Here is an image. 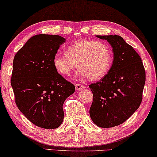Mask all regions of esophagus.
<instances>
[{
    "mask_svg": "<svg viewBox=\"0 0 157 157\" xmlns=\"http://www.w3.org/2000/svg\"><path fill=\"white\" fill-rule=\"evenodd\" d=\"M84 88L83 86H82L81 85H79V84H75V89L77 90H82Z\"/></svg>",
    "mask_w": 157,
    "mask_h": 157,
    "instance_id": "34e87169",
    "label": "esophagus"
}]
</instances>
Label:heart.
<instances>
[{
  "label": "heart",
  "instance_id": "b5f03b06",
  "mask_svg": "<svg viewBox=\"0 0 157 157\" xmlns=\"http://www.w3.org/2000/svg\"><path fill=\"white\" fill-rule=\"evenodd\" d=\"M112 52L105 42L79 40L65 48V54L57 52L52 59L56 71L63 75H70L75 67L79 70L78 78L98 80L109 71Z\"/></svg>",
  "mask_w": 157,
  "mask_h": 157
}]
</instances>
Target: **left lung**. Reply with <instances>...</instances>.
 Listing matches in <instances>:
<instances>
[{
    "label": "left lung",
    "mask_w": 157,
    "mask_h": 157,
    "mask_svg": "<svg viewBox=\"0 0 157 157\" xmlns=\"http://www.w3.org/2000/svg\"><path fill=\"white\" fill-rule=\"evenodd\" d=\"M112 48L113 63L100 82L89 87L93 94L90 109L92 122L102 128L118 126L140 107L146 80L140 56L120 35H97Z\"/></svg>",
    "instance_id": "1"
}]
</instances>
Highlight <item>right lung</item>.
<instances>
[{"label":"right lung","mask_w":157,"mask_h":157,"mask_svg":"<svg viewBox=\"0 0 157 157\" xmlns=\"http://www.w3.org/2000/svg\"><path fill=\"white\" fill-rule=\"evenodd\" d=\"M65 42L57 35H36L13 59L11 86L17 107L28 120L44 129L59 127L64 119V101L75 90L52 64Z\"/></svg>","instance_id":"obj_1"}]
</instances>
